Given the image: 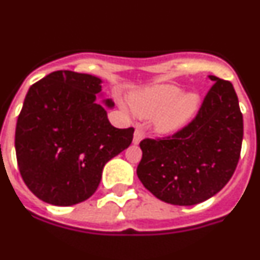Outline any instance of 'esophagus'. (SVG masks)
<instances>
[{
    "label": "esophagus",
    "mask_w": 260,
    "mask_h": 260,
    "mask_svg": "<svg viewBox=\"0 0 260 260\" xmlns=\"http://www.w3.org/2000/svg\"><path fill=\"white\" fill-rule=\"evenodd\" d=\"M142 140V132L140 129L135 131V135H133V145H138Z\"/></svg>",
    "instance_id": "1"
}]
</instances>
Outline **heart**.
I'll list each match as a JSON object with an SVG mask.
<instances>
[{
	"mask_svg": "<svg viewBox=\"0 0 260 260\" xmlns=\"http://www.w3.org/2000/svg\"><path fill=\"white\" fill-rule=\"evenodd\" d=\"M131 109L140 118H152V129L171 136L190 124L201 106L196 92H183L174 84H154L131 94Z\"/></svg>",
	"mask_w": 260,
	"mask_h": 260,
	"instance_id": "1",
	"label": "heart"
}]
</instances>
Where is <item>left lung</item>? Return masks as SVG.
Returning <instances> with one entry per match:
<instances>
[{
  "instance_id": "obj_1",
  "label": "left lung",
  "mask_w": 260,
  "mask_h": 260,
  "mask_svg": "<svg viewBox=\"0 0 260 260\" xmlns=\"http://www.w3.org/2000/svg\"><path fill=\"white\" fill-rule=\"evenodd\" d=\"M214 82L192 122L164 140L141 141L137 176L159 200L190 207L219 192L241 151L244 122L231 82Z\"/></svg>"
}]
</instances>
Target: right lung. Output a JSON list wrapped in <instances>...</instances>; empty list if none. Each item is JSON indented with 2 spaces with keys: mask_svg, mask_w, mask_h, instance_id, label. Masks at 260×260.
<instances>
[{
  "mask_svg": "<svg viewBox=\"0 0 260 260\" xmlns=\"http://www.w3.org/2000/svg\"><path fill=\"white\" fill-rule=\"evenodd\" d=\"M103 79L57 70L29 88L15 131L18 167L42 201L70 207L91 198L109 160L132 142L133 128L111 125ZM100 96L101 106L96 103Z\"/></svg>",
  "mask_w": 260,
  "mask_h": 260,
  "instance_id": "right-lung-1",
  "label": "right lung"
}]
</instances>
